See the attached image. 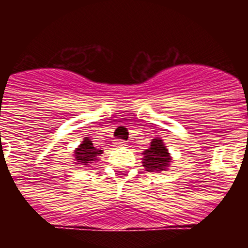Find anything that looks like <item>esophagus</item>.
Returning <instances> with one entry per match:
<instances>
[{
  "mask_svg": "<svg viewBox=\"0 0 248 248\" xmlns=\"http://www.w3.org/2000/svg\"><path fill=\"white\" fill-rule=\"evenodd\" d=\"M126 143L124 141V140H117L115 141V146H125Z\"/></svg>",
  "mask_w": 248,
  "mask_h": 248,
  "instance_id": "obj_1",
  "label": "esophagus"
}]
</instances>
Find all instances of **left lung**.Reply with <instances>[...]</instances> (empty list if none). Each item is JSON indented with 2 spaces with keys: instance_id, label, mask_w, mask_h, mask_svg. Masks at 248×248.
<instances>
[{
  "instance_id": "obj_1",
  "label": "left lung",
  "mask_w": 248,
  "mask_h": 248,
  "mask_svg": "<svg viewBox=\"0 0 248 248\" xmlns=\"http://www.w3.org/2000/svg\"><path fill=\"white\" fill-rule=\"evenodd\" d=\"M171 156L161 139H153L150 146L143 151V166L146 171H164L170 166Z\"/></svg>"
}]
</instances>
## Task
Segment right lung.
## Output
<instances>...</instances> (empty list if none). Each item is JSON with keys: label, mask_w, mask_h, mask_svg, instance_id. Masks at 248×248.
Returning <instances> with one entry per match:
<instances>
[{"label": "right lung", "mask_w": 248, "mask_h": 248, "mask_svg": "<svg viewBox=\"0 0 248 248\" xmlns=\"http://www.w3.org/2000/svg\"><path fill=\"white\" fill-rule=\"evenodd\" d=\"M103 153V150L94 148L92 140L84 138L78 148L74 151V163L76 165H88V164L97 161L98 156Z\"/></svg>", "instance_id": "add662e5"}]
</instances>
